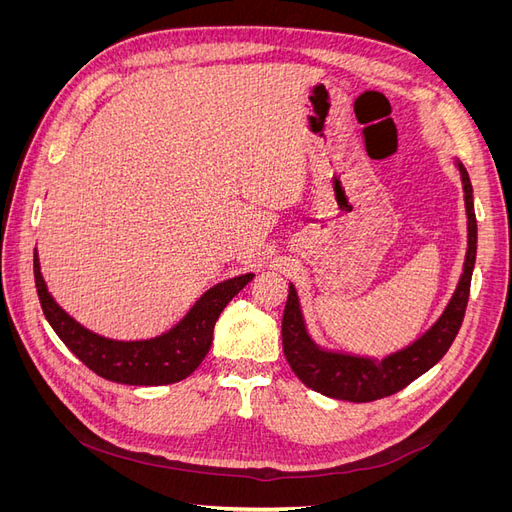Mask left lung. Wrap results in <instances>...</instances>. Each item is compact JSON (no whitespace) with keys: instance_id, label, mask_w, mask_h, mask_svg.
Returning a JSON list of instances; mask_svg holds the SVG:
<instances>
[{"instance_id":"8db88e82","label":"left lung","mask_w":512,"mask_h":512,"mask_svg":"<svg viewBox=\"0 0 512 512\" xmlns=\"http://www.w3.org/2000/svg\"><path fill=\"white\" fill-rule=\"evenodd\" d=\"M459 173L468 211V252L466 262H463V275L451 303L446 305L438 322L408 348L386 356L382 361L327 352L318 348L305 331L297 290L290 284L282 318V344L286 361L292 367L294 376L305 386H309V389L333 399L354 401V404L389 397L401 389H406L418 376H423L451 348L459 333L463 316H466L472 269L476 260V215L472 183L463 164H459Z\"/></svg>"}]
</instances>
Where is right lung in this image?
<instances>
[{
  "instance_id": "obj_1",
  "label": "right lung",
  "mask_w": 512,
  "mask_h": 512,
  "mask_svg": "<svg viewBox=\"0 0 512 512\" xmlns=\"http://www.w3.org/2000/svg\"><path fill=\"white\" fill-rule=\"evenodd\" d=\"M252 273L232 277L207 290L185 318L168 333L145 342H115L81 327L70 318L46 290L34 250V280L42 312L68 350L98 376L119 384L160 386L188 378L203 363L211 342L215 320L228 301L252 280Z\"/></svg>"
}]
</instances>
